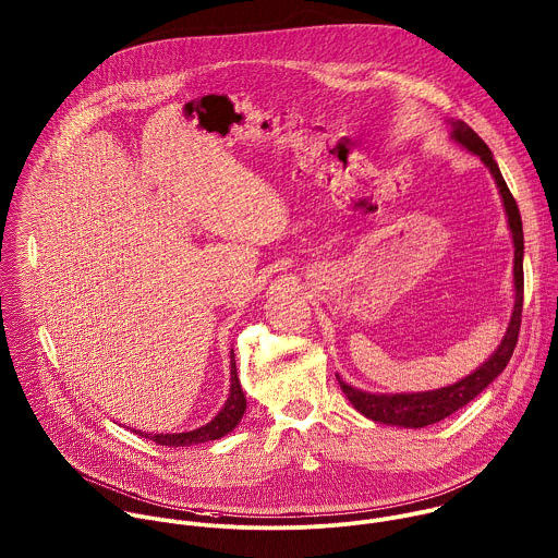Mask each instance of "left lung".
Returning <instances> with one entry per match:
<instances>
[{"instance_id":"8db88e82","label":"left lung","mask_w":558,"mask_h":558,"mask_svg":"<svg viewBox=\"0 0 558 558\" xmlns=\"http://www.w3.org/2000/svg\"><path fill=\"white\" fill-rule=\"evenodd\" d=\"M452 132L450 136L463 145L468 151L481 156V160L489 167L492 175L496 178V184L500 189L505 210L509 217V228L513 234V247H515V258H513V282H515V304H513V315L507 328V335L498 350L485 361L474 374L465 376L463 380L441 387L435 391H422V393H367L361 391L348 383H343L339 376V385L352 407L365 415L367 420L389 424V426H400V428H424L430 424H437L459 409H463L468 402H472L478 393H483L509 365L513 350L518 345L520 337V326H522V306H524V230H522V217L515 197L511 195L498 162L494 160L492 149L487 143L465 123V121H454L448 119Z\"/></svg>"}]
</instances>
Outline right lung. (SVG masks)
Masks as SVG:
<instances>
[{
  "label": "right lung",
  "instance_id": "add662e5",
  "mask_svg": "<svg viewBox=\"0 0 558 558\" xmlns=\"http://www.w3.org/2000/svg\"><path fill=\"white\" fill-rule=\"evenodd\" d=\"M245 404L247 402H245L239 376H236V363H234V350H232L230 352V396H228L223 409L217 413L215 420H210L202 428H195V430H189V433H178V435H143L138 430H134V433L138 437L156 441L158 446H165V448H189V446H195V444L215 441V439L226 437L228 433H232L239 426V422L245 413Z\"/></svg>",
  "mask_w": 558,
  "mask_h": 558
}]
</instances>
